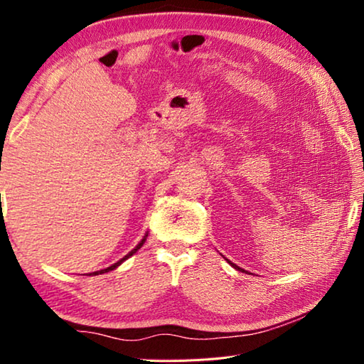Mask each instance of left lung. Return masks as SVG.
<instances>
[{
    "label": "left lung",
    "mask_w": 364,
    "mask_h": 364,
    "mask_svg": "<svg viewBox=\"0 0 364 364\" xmlns=\"http://www.w3.org/2000/svg\"><path fill=\"white\" fill-rule=\"evenodd\" d=\"M228 262H230V260H228ZM230 263H231V262H230ZM231 264H232V267H234V268H236V269H239V271H244L242 268H239V267H236V264H234V263H231Z\"/></svg>",
    "instance_id": "8db88e82"
}]
</instances>
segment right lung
<instances>
[{
  "instance_id": "1",
  "label": "right lung",
  "mask_w": 364,
  "mask_h": 364,
  "mask_svg": "<svg viewBox=\"0 0 364 364\" xmlns=\"http://www.w3.org/2000/svg\"><path fill=\"white\" fill-rule=\"evenodd\" d=\"M144 241H146V236H144V239H143V241H141L138 245H136V247H134L132 252H130V254H127L125 257H123L122 258V260H119V262H117V263H114L112 264V267H109V268H106V269H101V271H96V273L95 274H102V273H109V271H112V269H115L117 267H119V264L122 263V262H125L127 260V258H130L133 254H134V252H136L138 249H141V245H143L144 244Z\"/></svg>"
}]
</instances>
